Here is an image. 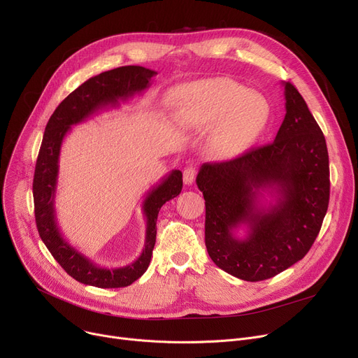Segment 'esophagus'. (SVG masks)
I'll return each instance as SVG.
<instances>
[{
	"label": "esophagus",
	"mask_w": 358,
	"mask_h": 358,
	"mask_svg": "<svg viewBox=\"0 0 358 358\" xmlns=\"http://www.w3.org/2000/svg\"><path fill=\"white\" fill-rule=\"evenodd\" d=\"M194 178H196V166L190 165L187 166L184 171H182V180H184V184L187 185H192L194 182Z\"/></svg>",
	"instance_id": "1"
}]
</instances>
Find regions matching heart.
I'll use <instances>...</instances> for the list:
<instances>
[{
	"label": "heart",
	"mask_w": 358,
	"mask_h": 358,
	"mask_svg": "<svg viewBox=\"0 0 358 358\" xmlns=\"http://www.w3.org/2000/svg\"><path fill=\"white\" fill-rule=\"evenodd\" d=\"M177 96L189 104L199 123L213 124L220 120L213 145L222 154H236L245 149L268 123V103L259 94L248 92L229 80L185 85L177 91Z\"/></svg>",
	"instance_id": "heart-1"
}]
</instances>
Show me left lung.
Returning <instances> with one entry per match:
<instances>
[{
	"mask_svg": "<svg viewBox=\"0 0 358 358\" xmlns=\"http://www.w3.org/2000/svg\"><path fill=\"white\" fill-rule=\"evenodd\" d=\"M283 85L286 116L274 142L206 162L196 178L206 201V248L219 268L245 281L271 278L302 259L328 210L325 136L296 87ZM262 192L276 203H262ZM242 224L249 234L241 240L234 229Z\"/></svg>",
	"mask_w": 358,
	"mask_h": 358,
	"instance_id": "obj_1",
	"label": "left lung"
}]
</instances>
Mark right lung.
<instances>
[{
	"label": "right lung",
	"mask_w": 358,
	"mask_h": 358,
	"mask_svg": "<svg viewBox=\"0 0 358 358\" xmlns=\"http://www.w3.org/2000/svg\"><path fill=\"white\" fill-rule=\"evenodd\" d=\"M155 71L143 66L129 65L101 72L90 78L56 107L50 116L39 157L36 161L33 178L34 217L39 235L59 266L83 285L101 289L126 287L136 281L149 267L157 239V219L162 204L177 197L182 189V173L178 169L169 173L161 182L149 190L143 200L142 210L146 217V236L142 254L129 266L104 268L71 247L61 235L55 216V194L59 174V154L62 141L71 130L106 107H117L120 101L134 97L150 84Z\"/></svg>",
	"instance_id": "obj_1"
}]
</instances>
